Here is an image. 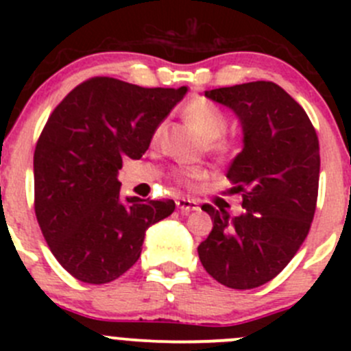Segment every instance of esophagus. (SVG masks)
I'll return each instance as SVG.
<instances>
[{"label": "esophagus", "instance_id": "esophagus-1", "mask_svg": "<svg viewBox=\"0 0 351 351\" xmlns=\"http://www.w3.org/2000/svg\"><path fill=\"white\" fill-rule=\"evenodd\" d=\"M176 207H178V210L182 212V214H190V212L198 210L197 202L190 200V198H185V197H182V198H178V200H176Z\"/></svg>", "mask_w": 351, "mask_h": 351}]
</instances>
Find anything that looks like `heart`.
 Instances as JSON below:
<instances>
[{"label":"heart","instance_id":"heart-1","mask_svg":"<svg viewBox=\"0 0 351 351\" xmlns=\"http://www.w3.org/2000/svg\"><path fill=\"white\" fill-rule=\"evenodd\" d=\"M185 117L190 122V125L200 134L204 139L208 141V147L212 153L217 156H228L232 151V141L221 137L228 129V119H226L224 112L212 104L207 98H195L190 101L185 107ZM162 125L159 123L153 132V141L159 139ZM176 180L186 186L193 185V180L200 178V169H182V171L175 173Z\"/></svg>","mask_w":351,"mask_h":351}]
</instances>
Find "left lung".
Instances as JSON below:
<instances>
[{
	"label": "left lung",
	"mask_w": 351,
	"mask_h": 351,
	"mask_svg": "<svg viewBox=\"0 0 351 351\" xmlns=\"http://www.w3.org/2000/svg\"><path fill=\"white\" fill-rule=\"evenodd\" d=\"M241 120L244 146L232 159L231 192L244 212L229 217L202 205L214 221L198 246L207 274L229 289H254L277 277L309 234L319 186V141L304 108L271 81L205 91Z\"/></svg>",
	"instance_id": "1"
}]
</instances>
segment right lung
Returning <instances> with one entry per match:
<instances>
[{
  "mask_svg": "<svg viewBox=\"0 0 351 351\" xmlns=\"http://www.w3.org/2000/svg\"><path fill=\"white\" fill-rule=\"evenodd\" d=\"M189 88H143L97 76L77 84L49 117L34 153L35 215L67 274L101 285L141 256L149 226L175 202L120 197L125 158L147 151L156 127Z\"/></svg>",
  "mask_w": 351,
  "mask_h": 351,
  "instance_id": "1",
  "label": "right lung"
}]
</instances>
